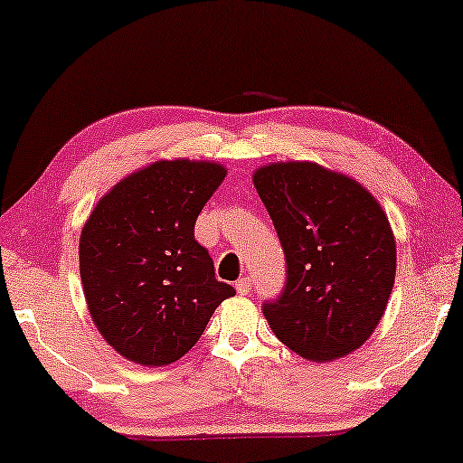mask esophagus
I'll use <instances>...</instances> for the list:
<instances>
[{"instance_id":"esophagus-1","label":"esophagus","mask_w":463,"mask_h":463,"mask_svg":"<svg viewBox=\"0 0 463 463\" xmlns=\"http://www.w3.org/2000/svg\"><path fill=\"white\" fill-rule=\"evenodd\" d=\"M236 289H238L240 296H246L248 291L252 289V279H250V277H241V279H238L236 281Z\"/></svg>"}]
</instances>
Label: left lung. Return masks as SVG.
I'll list each match as a JSON object with an SVG mask.
<instances>
[{
	"mask_svg": "<svg viewBox=\"0 0 463 463\" xmlns=\"http://www.w3.org/2000/svg\"><path fill=\"white\" fill-rule=\"evenodd\" d=\"M286 254V286L262 304L281 344L315 362L364 344L395 281V240L371 192L317 163H273L252 177Z\"/></svg>",
	"mask_w": 463,
	"mask_h": 463,
	"instance_id": "1",
	"label": "left lung"
}]
</instances>
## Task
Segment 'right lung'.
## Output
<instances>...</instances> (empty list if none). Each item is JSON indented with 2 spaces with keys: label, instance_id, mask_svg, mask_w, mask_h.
Wrapping results in <instances>:
<instances>
[{
  "label": "right lung",
  "instance_id": "add662e5",
  "mask_svg": "<svg viewBox=\"0 0 463 463\" xmlns=\"http://www.w3.org/2000/svg\"><path fill=\"white\" fill-rule=\"evenodd\" d=\"M225 169L207 161H159L105 194L80 233V277L103 339L145 366L180 360L219 304L236 296L215 279L194 223Z\"/></svg>",
  "mask_w": 463,
  "mask_h": 463
}]
</instances>
